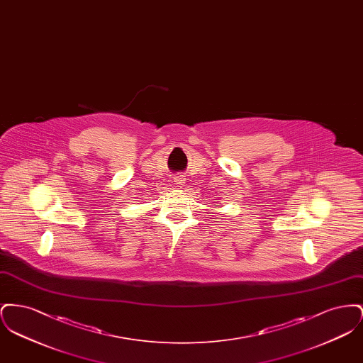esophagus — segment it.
Masks as SVG:
<instances>
[{"label": "esophagus", "instance_id": "obj_1", "mask_svg": "<svg viewBox=\"0 0 363 363\" xmlns=\"http://www.w3.org/2000/svg\"><path fill=\"white\" fill-rule=\"evenodd\" d=\"M185 178H184V175H177V177H174V182H175V185L178 186V188H182L184 186V184H185Z\"/></svg>", "mask_w": 363, "mask_h": 363}]
</instances>
